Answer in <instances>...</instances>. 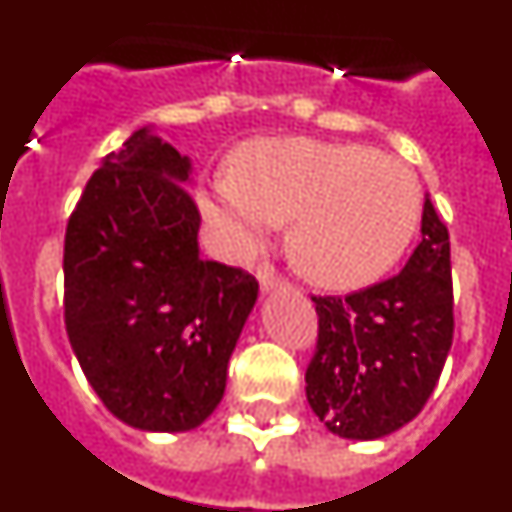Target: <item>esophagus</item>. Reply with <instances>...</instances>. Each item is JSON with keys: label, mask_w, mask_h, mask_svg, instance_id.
<instances>
[{"label": "esophagus", "mask_w": 512, "mask_h": 512, "mask_svg": "<svg viewBox=\"0 0 512 512\" xmlns=\"http://www.w3.org/2000/svg\"><path fill=\"white\" fill-rule=\"evenodd\" d=\"M256 279H259V284H261V289H264V292L287 287V279L279 277L277 271L271 269V266H259V271H256Z\"/></svg>", "instance_id": "1"}]
</instances>
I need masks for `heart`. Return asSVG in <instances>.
Returning <instances> with one entry per match:
<instances>
[{"mask_svg": "<svg viewBox=\"0 0 512 512\" xmlns=\"http://www.w3.org/2000/svg\"><path fill=\"white\" fill-rule=\"evenodd\" d=\"M202 210L233 248L289 220V259L310 282L354 289L397 264L420 217L413 171L359 143L266 138L207 179Z\"/></svg>", "mask_w": 512, "mask_h": 512, "instance_id": "1", "label": "heart"}]
</instances>
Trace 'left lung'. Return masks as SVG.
<instances>
[{
  "mask_svg": "<svg viewBox=\"0 0 512 512\" xmlns=\"http://www.w3.org/2000/svg\"><path fill=\"white\" fill-rule=\"evenodd\" d=\"M418 248L372 287L312 295L318 343L305 372L312 413L354 441L390 436L431 397L454 338L449 230L425 197Z\"/></svg>",
  "mask_w": 512,
  "mask_h": 512,
  "instance_id": "left-lung-1",
  "label": "left lung"
}]
</instances>
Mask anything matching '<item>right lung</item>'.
<instances>
[{"label":"right lung","mask_w":512,"mask_h":512,"mask_svg":"<svg viewBox=\"0 0 512 512\" xmlns=\"http://www.w3.org/2000/svg\"><path fill=\"white\" fill-rule=\"evenodd\" d=\"M189 158L151 128L102 158L66 225L63 320L104 408L140 431H192L223 400L259 297L253 274L200 259Z\"/></svg>","instance_id":"obj_1"}]
</instances>
